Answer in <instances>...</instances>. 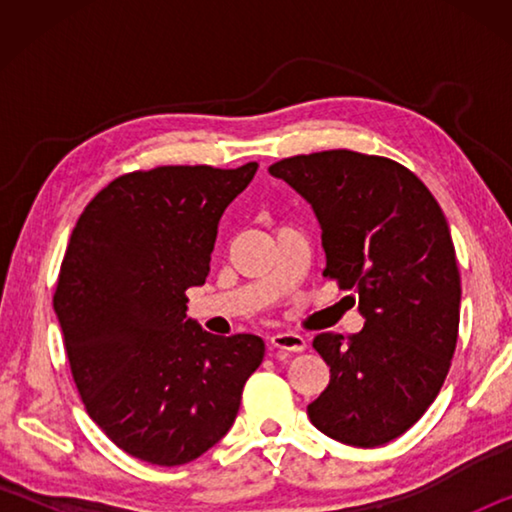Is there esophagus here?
Masks as SVG:
<instances>
[{"label": "esophagus", "instance_id": "34e87169", "mask_svg": "<svg viewBox=\"0 0 512 512\" xmlns=\"http://www.w3.org/2000/svg\"><path fill=\"white\" fill-rule=\"evenodd\" d=\"M271 345L280 352H302L307 348L305 336H300L296 332H280L271 336Z\"/></svg>", "mask_w": 512, "mask_h": 512}]
</instances>
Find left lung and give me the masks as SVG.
Wrapping results in <instances>:
<instances>
[{
	"mask_svg": "<svg viewBox=\"0 0 512 512\" xmlns=\"http://www.w3.org/2000/svg\"><path fill=\"white\" fill-rule=\"evenodd\" d=\"M311 205L323 230V275L359 296V334L314 339L329 384L307 406L325 436L379 447L422 418L452 366L461 275L436 198L400 162L348 149L268 167Z\"/></svg>",
	"mask_w": 512,
	"mask_h": 512,
	"instance_id": "left-lung-1",
	"label": "left lung"
}]
</instances>
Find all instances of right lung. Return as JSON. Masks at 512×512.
Wrapping results in <instances>:
<instances>
[{"mask_svg":"<svg viewBox=\"0 0 512 512\" xmlns=\"http://www.w3.org/2000/svg\"><path fill=\"white\" fill-rule=\"evenodd\" d=\"M255 171L124 173L69 237L54 311L74 384L101 431L140 461L185 465L219 443L264 359L259 336H214L187 318L185 296L205 284L221 214Z\"/></svg>","mask_w":512,"mask_h":512,"instance_id":"obj_1","label":"right lung"}]
</instances>
